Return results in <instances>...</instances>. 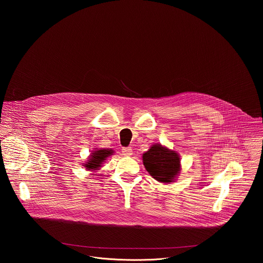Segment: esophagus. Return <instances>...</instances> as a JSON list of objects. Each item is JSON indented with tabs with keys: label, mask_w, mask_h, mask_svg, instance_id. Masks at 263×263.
I'll list each match as a JSON object with an SVG mask.
<instances>
[{
	"label": "esophagus",
	"mask_w": 263,
	"mask_h": 263,
	"mask_svg": "<svg viewBox=\"0 0 263 263\" xmlns=\"http://www.w3.org/2000/svg\"><path fill=\"white\" fill-rule=\"evenodd\" d=\"M121 152H122V155L126 156V157H129V156L133 155V149L132 148H123Z\"/></svg>",
	"instance_id": "34e87169"
}]
</instances>
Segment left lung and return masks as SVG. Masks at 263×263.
Segmentation results:
<instances>
[{"label": "left lung", "mask_w": 263, "mask_h": 263, "mask_svg": "<svg viewBox=\"0 0 263 263\" xmlns=\"http://www.w3.org/2000/svg\"><path fill=\"white\" fill-rule=\"evenodd\" d=\"M180 156L176 151L154 144L143 154V163L151 176L160 183L174 182L181 171Z\"/></svg>", "instance_id": "8db88e82"}]
</instances>
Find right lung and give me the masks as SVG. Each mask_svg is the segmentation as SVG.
Segmentation results:
<instances>
[{
  "label": "right lung",
  "instance_id": "add662e5",
  "mask_svg": "<svg viewBox=\"0 0 263 263\" xmlns=\"http://www.w3.org/2000/svg\"><path fill=\"white\" fill-rule=\"evenodd\" d=\"M114 151L112 149H95L93 151L90 156L88 157V160L85 161V163H83V166L92 172H96L97 170L100 169V167L102 166V164L107 160V158H109L110 156H112Z\"/></svg>",
  "mask_w": 263,
  "mask_h": 263
}]
</instances>
